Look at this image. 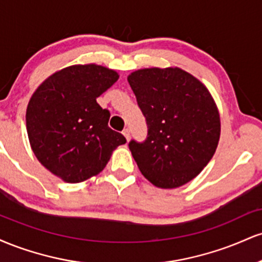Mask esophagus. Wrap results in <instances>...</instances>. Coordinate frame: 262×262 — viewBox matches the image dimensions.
<instances>
[{"instance_id":"obj_1","label":"esophagus","mask_w":262,"mask_h":262,"mask_svg":"<svg viewBox=\"0 0 262 262\" xmlns=\"http://www.w3.org/2000/svg\"><path fill=\"white\" fill-rule=\"evenodd\" d=\"M122 133H123V135H124V137H125V139L129 140V138H130V130H129L128 128H125L124 130L122 132Z\"/></svg>"}]
</instances>
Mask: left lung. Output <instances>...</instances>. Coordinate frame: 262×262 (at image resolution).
Here are the masks:
<instances>
[{
	"instance_id": "left-lung-1",
	"label": "left lung",
	"mask_w": 262,
	"mask_h": 262,
	"mask_svg": "<svg viewBox=\"0 0 262 262\" xmlns=\"http://www.w3.org/2000/svg\"><path fill=\"white\" fill-rule=\"evenodd\" d=\"M128 82L148 125L145 140L128 144L140 172L161 188L189 182L213 158L221 135L209 91L179 68L143 69Z\"/></svg>"
}]
</instances>
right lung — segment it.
I'll return each instance as SVG.
<instances>
[{"mask_svg": "<svg viewBox=\"0 0 262 262\" xmlns=\"http://www.w3.org/2000/svg\"><path fill=\"white\" fill-rule=\"evenodd\" d=\"M103 66L74 65L47 79L33 93L26 124L40 164L65 182L97 175L124 135L108 127L111 113L96 98L118 80Z\"/></svg>", "mask_w": 262, "mask_h": 262, "instance_id": "right-lung-1", "label": "right lung"}]
</instances>
